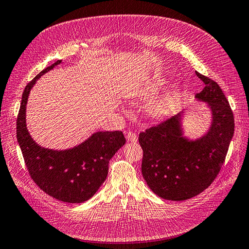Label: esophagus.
<instances>
[{
  "label": "esophagus",
  "instance_id": "1",
  "mask_svg": "<svg viewBox=\"0 0 249 249\" xmlns=\"http://www.w3.org/2000/svg\"><path fill=\"white\" fill-rule=\"evenodd\" d=\"M125 138L127 141H130V142H137V135L133 132L126 133Z\"/></svg>",
  "mask_w": 249,
  "mask_h": 249
}]
</instances>
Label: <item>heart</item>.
I'll return each instance as SVG.
<instances>
[{"mask_svg": "<svg viewBox=\"0 0 249 249\" xmlns=\"http://www.w3.org/2000/svg\"><path fill=\"white\" fill-rule=\"evenodd\" d=\"M160 82L158 79H152L144 83L141 87H139L136 91L134 92L133 96L140 97V99H148V97L153 96L158 90H159ZM172 108V101L168 97H164V99L157 100L154 103L149 105L147 109L149 115L154 117H161L171 110Z\"/></svg>", "mask_w": 249, "mask_h": 249, "instance_id": "1", "label": "heart"}]
</instances>
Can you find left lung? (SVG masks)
<instances>
[{"label": "left lung", "instance_id": "obj_1", "mask_svg": "<svg viewBox=\"0 0 249 249\" xmlns=\"http://www.w3.org/2000/svg\"><path fill=\"white\" fill-rule=\"evenodd\" d=\"M195 73L205 83L195 97L208 104L213 116L205 136L193 141L183 136V112L139 134L143 178L164 199L186 200L206 190L222 167L235 130L232 111L219 85Z\"/></svg>", "mask_w": 249, "mask_h": 249}]
</instances>
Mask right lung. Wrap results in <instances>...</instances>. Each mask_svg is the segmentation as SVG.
<instances>
[{"instance_id": "obj_1", "label": "right lung", "mask_w": 249, "mask_h": 249, "mask_svg": "<svg viewBox=\"0 0 249 249\" xmlns=\"http://www.w3.org/2000/svg\"><path fill=\"white\" fill-rule=\"evenodd\" d=\"M61 63L58 60L28 83L17 119V138L29 175L42 191L58 200L79 203L91 198L105 182L109 161L125 143L123 132H96L80 145L66 150L39 146L26 125L30 90L43 73Z\"/></svg>"}]
</instances>
